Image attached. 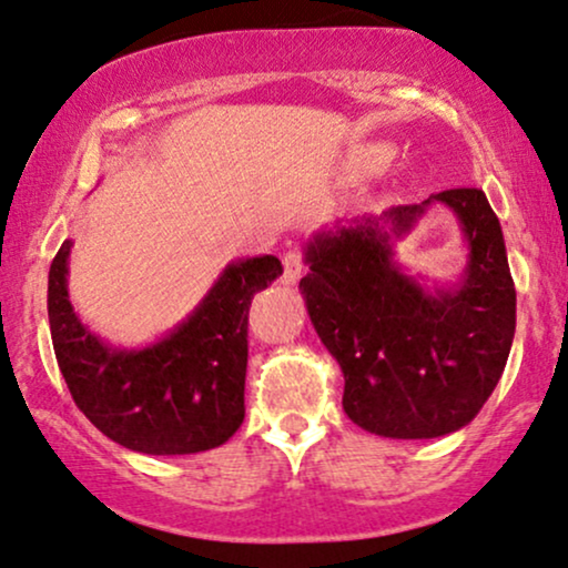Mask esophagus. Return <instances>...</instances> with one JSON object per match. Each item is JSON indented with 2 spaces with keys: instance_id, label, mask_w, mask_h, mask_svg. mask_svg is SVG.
I'll return each instance as SVG.
<instances>
[{
  "instance_id": "1",
  "label": "esophagus",
  "mask_w": 568,
  "mask_h": 568,
  "mask_svg": "<svg viewBox=\"0 0 568 568\" xmlns=\"http://www.w3.org/2000/svg\"><path fill=\"white\" fill-rule=\"evenodd\" d=\"M282 263H284V276H282V282H284L286 286L297 284L300 276H303V273H305V257H303V252H300V250L286 252V255L282 257Z\"/></svg>"
}]
</instances>
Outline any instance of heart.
I'll use <instances>...</instances> for the list:
<instances>
[{"label": "heart", "mask_w": 568, "mask_h": 568, "mask_svg": "<svg viewBox=\"0 0 568 568\" xmlns=\"http://www.w3.org/2000/svg\"><path fill=\"white\" fill-rule=\"evenodd\" d=\"M366 160H368V165H379V163H384V160H387V152H384V150H371Z\"/></svg>", "instance_id": "obj_1"}]
</instances>
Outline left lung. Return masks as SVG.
I'll use <instances>...</instances> for the list:
<instances>
[{"instance_id":"1","label":"left lung","mask_w":568,"mask_h":568,"mask_svg":"<svg viewBox=\"0 0 568 568\" xmlns=\"http://www.w3.org/2000/svg\"><path fill=\"white\" fill-rule=\"evenodd\" d=\"M432 201L459 215L469 244L462 282L434 293L390 261V242ZM305 261L311 273L300 290L345 374L349 422L392 439H432L477 416L500 382L516 332L506 242L481 189H445L422 205L321 231Z\"/></svg>"}]
</instances>
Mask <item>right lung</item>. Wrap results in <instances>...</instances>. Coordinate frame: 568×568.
<instances>
[{
    "label": "right lung",
    "instance_id": "1",
    "mask_svg": "<svg viewBox=\"0 0 568 568\" xmlns=\"http://www.w3.org/2000/svg\"><path fill=\"white\" fill-rule=\"evenodd\" d=\"M65 240L49 265L47 311L58 366L104 437L146 455L213 450L244 422L252 297L282 276L278 257L226 265L184 324L155 345L118 349L91 334L68 300Z\"/></svg>",
    "mask_w": 568,
    "mask_h": 568
}]
</instances>
